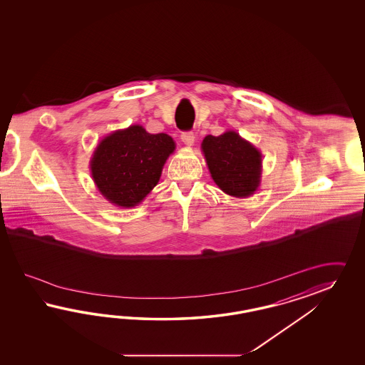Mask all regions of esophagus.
<instances>
[{"mask_svg":"<svg viewBox=\"0 0 365 365\" xmlns=\"http://www.w3.org/2000/svg\"><path fill=\"white\" fill-rule=\"evenodd\" d=\"M180 139H182L183 144H186L187 147H190V145H192L194 142H195V135L192 133H183L180 135Z\"/></svg>","mask_w":365,"mask_h":365,"instance_id":"1","label":"esophagus"}]
</instances>
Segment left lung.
I'll list each match as a JSON object with an SVG mask.
<instances>
[{
    "label": "left lung",
    "instance_id": "8db88e82",
    "mask_svg": "<svg viewBox=\"0 0 365 365\" xmlns=\"http://www.w3.org/2000/svg\"><path fill=\"white\" fill-rule=\"evenodd\" d=\"M211 178L234 198H249L261 185L262 154L235 131L207 135L200 144Z\"/></svg>",
    "mask_w": 365,
    "mask_h": 365
}]
</instances>
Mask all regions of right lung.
Returning <instances> with one entry per match:
<instances>
[{
  "label": "right lung",
  "instance_id": "right-lung-1",
  "mask_svg": "<svg viewBox=\"0 0 365 365\" xmlns=\"http://www.w3.org/2000/svg\"><path fill=\"white\" fill-rule=\"evenodd\" d=\"M175 142L167 133H150L133 124L104 136L89 160L91 175L110 203L138 206L158 185Z\"/></svg>",
  "mask_w": 365,
  "mask_h": 365
}]
</instances>
